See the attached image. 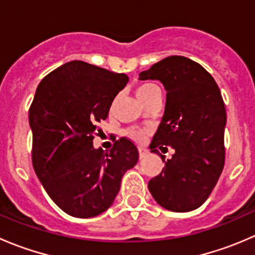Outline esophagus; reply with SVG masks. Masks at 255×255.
<instances>
[{
  "label": "esophagus",
  "instance_id": "1",
  "mask_svg": "<svg viewBox=\"0 0 255 255\" xmlns=\"http://www.w3.org/2000/svg\"><path fill=\"white\" fill-rule=\"evenodd\" d=\"M138 150H139V156H140V158H144V156L146 155V153H148V151H146V149L143 148V146H139V149H138Z\"/></svg>",
  "mask_w": 255,
  "mask_h": 255
}]
</instances>
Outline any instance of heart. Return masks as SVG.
Instances as JSON below:
<instances>
[{
    "mask_svg": "<svg viewBox=\"0 0 255 255\" xmlns=\"http://www.w3.org/2000/svg\"><path fill=\"white\" fill-rule=\"evenodd\" d=\"M135 94H137V97L139 99V101L143 104V102H145L146 100L151 99V97L155 96V95L160 94V89H159L155 84H151V82H144V84L139 85V86L137 87ZM128 135L132 137L133 139L140 140L143 138L144 133L140 129H130L128 130Z\"/></svg>",
    "mask_w": 255,
    "mask_h": 255,
    "instance_id": "obj_1",
    "label": "heart"
}]
</instances>
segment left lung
<instances>
[{"label":"left lung","mask_w":255,"mask_h":255,"mask_svg":"<svg viewBox=\"0 0 255 255\" xmlns=\"http://www.w3.org/2000/svg\"><path fill=\"white\" fill-rule=\"evenodd\" d=\"M139 80H159L166 104L150 151L165 163L148 189L161 207L189 212L204 204L225 165L226 107L215 79L200 64L180 55L168 56L139 74ZM176 153L165 161L157 148Z\"/></svg>","instance_id":"obj_1"}]
</instances>
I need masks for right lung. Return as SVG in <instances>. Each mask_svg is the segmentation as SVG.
Wrapping results in <instances>:
<instances>
[{
	"label": "right lung",
	"instance_id": "right-lung-1",
	"mask_svg": "<svg viewBox=\"0 0 255 255\" xmlns=\"http://www.w3.org/2000/svg\"><path fill=\"white\" fill-rule=\"evenodd\" d=\"M128 80L126 74L74 60L38 85L29 109L33 168L56 206L73 217L105 212L122 176L137 164L138 149L127 138L116 140L110 151L92 144L97 125Z\"/></svg>",
	"mask_w": 255,
	"mask_h": 255
}]
</instances>
